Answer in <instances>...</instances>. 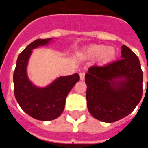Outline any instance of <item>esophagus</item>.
<instances>
[{"mask_svg": "<svg viewBox=\"0 0 148 148\" xmlns=\"http://www.w3.org/2000/svg\"><path fill=\"white\" fill-rule=\"evenodd\" d=\"M79 75H80V80L83 81L85 79V73L84 72H81Z\"/></svg>", "mask_w": 148, "mask_h": 148, "instance_id": "1", "label": "esophagus"}]
</instances>
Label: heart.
<instances>
[{
  "mask_svg": "<svg viewBox=\"0 0 148 148\" xmlns=\"http://www.w3.org/2000/svg\"><path fill=\"white\" fill-rule=\"evenodd\" d=\"M117 55V52L114 47H107L105 44H92L87 47L82 53V56L85 58L93 59L97 57V61L101 66H105L114 61Z\"/></svg>",
  "mask_w": 148,
  "mask_h": 148,
  "instance_id": "heart-1",
  "label": "heart"
}]
</instances>
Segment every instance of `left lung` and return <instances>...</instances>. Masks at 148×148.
<instances>
[{
  "instance_id": "obj_1",
  "label": "left lung",
  "mask_w": 148,
  "mask_h": 148,
  "mask_svg": "<svg viewBox=\"0 0 148 148\" xmlns=\"http://www.w3.org/2000/svg\"><path fill=\"white\" fill-rule=\"evenodd\" d=\"M121 59L104 66H93L85 75L87 107L97 120L115 122L127 116L143 94V72L139 58L127 46Z\"/></svg>"
}]
</instances>
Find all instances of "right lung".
Wrapping results in <instances>:
<instances>
[{"label": "right lung", "mask_w": 148, "mask_h": 148, "mask_svg": "<svg viewBox=\"0 0 148 148\" xmlns=\"http://www.w3.org/2000/svg\"><path fill=\"white\" fill-rule=\"evenodd\" d=\"M53 38L39 39L31 42L19 55L13 73L15 97L27 115L39 121L55 120L64 110L66 98L75 84L79 74L60 76L45 86H38L29 79L27 66L32 50L48 45Z\"/></svg>", "instance_id": "right-lung-1"}]
</instances>
